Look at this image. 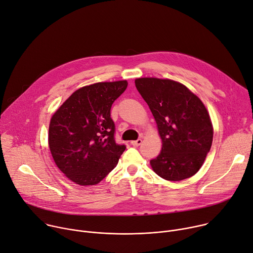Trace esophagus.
<instances>
[{
	"mask_svg": "<svg viewBox=\"0 0 253 253\" xmlns=\"http://www.w3.org/2000/svg\"><path fill=\"white\" fill-rule=\"evenodd\" d=\"M141 143H142V139H137L135 141H131V144L133 146H139Z\"/></svg>",
	"mask_w": 253,
	"mask_h": 253,
	"instance_id": "34e87169",
	"label": "esophagus"
}]
</instances>
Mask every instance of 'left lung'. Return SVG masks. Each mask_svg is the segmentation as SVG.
<instances>
[{"label": "left lung", "mask_w": 253, "mask_h": 253, "mask_svg": "<svg viewBox=\"0 0 253 253\" xmlns=\"http://www.w3.org/2000/svg\"><path fill=\"white\" fill-rule=\"evenodd\" d=\"M135 85L147 103L163 147L150 160L154 172L178 181L196 174L212 146L213 124L200 98L178 82L139 78Z\"/></svg>", "instance_id": "1"}]
</instances>
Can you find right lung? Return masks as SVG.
Segmentation results:
<instances>
[{
	"label": "right lung",
	"instance_id": "add662e5",
	"mask_svg": "<svg viewBox=\"0 0 253 253\" xmlns=\"http://www.w3.org/2000/svg\"><path fill=\"white\" fill-rule=\"evenodd\" d=\"M127 81L101 82L77 89L52 115L48 145L56 167L80 186H94L116 168L125 145L115 142L111 107Z\"/></svg>",
	"mask_w": 253,
	"mask_h": 253
}]
</instances>
